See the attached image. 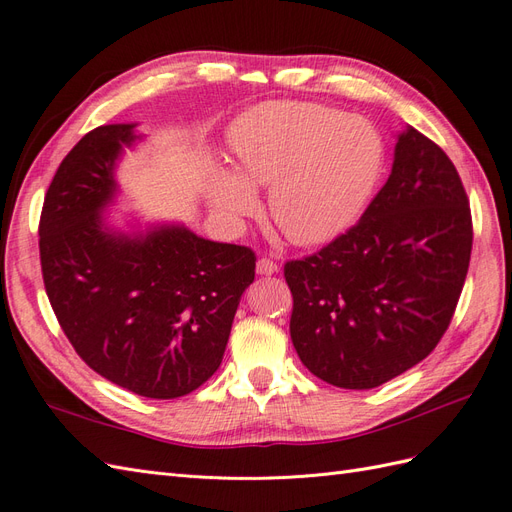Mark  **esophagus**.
Returning a JSON list of instances; mask_svg holds the SVG:
<instances>
[{"mask_svg": "<svg viewBox=\"0 0 512 512\" xmlns=\"http://www.w3.org/2000/svg\"><path fill=\"white\" fill-rule=\"evenodd\" d=\"M276 270H279V266H276V261H272V259H268V257H261V259L257 261V274H261V276H270V274H274Z\"/></svg>", "mask_w": 512, "mask_h": 512, "instance_id": "obj_1", "label": "esophagus"}]
</instances>
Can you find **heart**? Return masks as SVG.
I'll return each instance as SVG.
<instances>
[{"mask_svg": "<svg viewBox=\"0 0 512 512\" xmlns=\"http://www.w3.org/2000/svg\"><path fill=\"white\" fill-rule=\"evenodd\" d=\"M238 178L221 173L210 201L225 223L253 214L248 186L270 188V216L302 246L324 244L356 223L384 169V139L362 118L313 102H270L231 126Z\"/></svg>", "mask_w": 512, "mask_h": 512, "instance_id": "b5f03b06", "label": "heart"}]
</instances>
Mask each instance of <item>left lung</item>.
<instances>
[{
  "mask_svg": "<svg viewBox=\"0 0 512 512\" xmlns=\"http://www.w3.org/2000/svg\"><path fill=\"white\" fill-rule=\"evenodd\" d=\"M472 238L455 165L407 128L360 221L285 264L289 334L304 367L337 388L367 390L425 360L455 315Z\"/></svg>",
  "mask_w": 512,
  "mask_h": 512,
  "instance_id": "1",
  "label": "left lung"
}]
</instances>
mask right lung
Returning <instances> with one entry per match:
<instances>
[{
    "instance_id": "1",
    "label": "right lung",
    "mask_w": 512,
    "mask_h": 512,
    "mask_svg": "<svg viewBox=\"0 0 512 512\" xmlns=\"http://www.w3.org/2000/svg\"><path fill=\"white\" fill-rule=\"evenodd\" d=\"M133 141V124L98 126L57 167L38 225L42 281L87 367L139 397L175 399L221 367L257 257L184 227L122 236L102 225L115 158Z\"/></svg>"
}]
</instances>
